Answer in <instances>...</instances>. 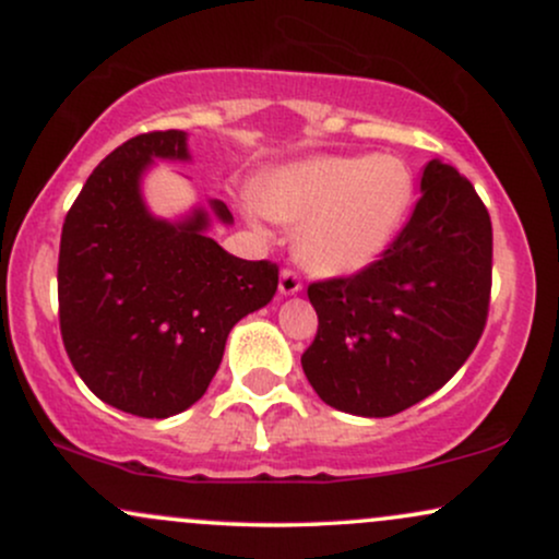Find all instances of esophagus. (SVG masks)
Segmentation results:
<instances>
[{"mask_svg": "<svg viewBox=\"0 0 559 559\" xmlns=\"http://www.w3.org/2000/svg\"><path fill=\"white\" fill-rule=\"evenodd\" d=\"M278 288H281V294H284V297H288V294L301 292V278H299V273L292 271V267H284V271H281Z\"/></svg>", "mask_w": 559, "mask_h": 559, "instance_id": "34e87169", "label": "esophagus"}]
</instances>
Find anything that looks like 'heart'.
<instances>
[{
	"instance_id": "b5f03b06",
	"label": "heart",
	"mask_w": 559,
	"mask_h": 559,
	"mask_svg": "<svg viewBox=\"0 0 559 559\" xmlns=\"http://www.w3.org/2000/svg\"><path fill=\"white\" fill-rule=\"evenodd\" d=\"M415 199L413 168L396 155H323L273 170L258 189L254 221L299 223L297 249L325 275L357 273L400 234Z\"/></svg>"
}]
</instances>
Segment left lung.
<instances>
[{"label": "left lung", "instance_id": "left-lung-1", "mask_svg": "<svg viewBox=\"0 0 559 559\" xmlns=\"http://www.w3.org/2000/svg\"><path fill=\"white\" fill-rule=\"evenodd\" d=\"M423 197L386 252L355 275L316 281L307 381L342 413L389 418L463 368L489 318L491 217L457 168L431 159Z\"/></svg>", "mask_w": 559, "mask_h": 559}]
</instances>
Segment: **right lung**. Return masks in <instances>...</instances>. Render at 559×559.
<instances>
[{"label": "right lung", "instance_id": "right-lung-1", "mask_svg": "<svg viewBox=\"0 0 559 559\" xmlns=\"http://www.w3.org/2000/svg\"><path fill=\"white\" fill-rule=\"evenodd\" d=\"M189 159L183 131L128 139L96 165L62 223L57 299L75 373L102 402L170 418L207 391L230 329L278 288V265L228 254L194 210L157 221L141 199L152 159ZM215 217L234 221L223 202Z\"/></svg>", "mask_w": 559, "mask_h": 559}]
</instances>
